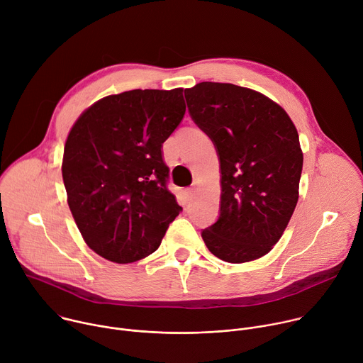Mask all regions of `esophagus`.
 Listing matches in <instances>:
<instances>
[{
    "label": "esophagus",
    "mask_w": 363,
    "mask_h": 363,
    "mask_svg": "<svg viewBox=\"0 0 363 363\" xmlns=\"http://www.w3.org/2000/svg\"><path fill=\"white\" fill-rule=\"evenodd\" d=\"M194 196H195V188H188V189H186V198H188L189 201H192Z\"/></svg>",
    "instance_id": "esophagus-1"
}]
</instances>
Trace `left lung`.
Masks as SVG:
<instances>
[{"mask_svg":"<svg viewBox=\"0 0 363 363\" xmlns=\"http://www.w3.org/2000/svg\"><path fill=\"white\" fill-rule=\"evenodd\" d=\"M185 99L221 171L220 217L202 240L227 263L257 260L280 240L296 208L303 168L297 129L277 103L231 83H198Z\"/></svg>","mask_w":363,"mask_h":363,"instance_id":"left-lung-1","label":"left lung"}]
</instances>
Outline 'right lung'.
<instances>
[{
	"instance_id": "obj_1",
	"label": "right lung",
	"mask_w": 363,
	"mask_h": 363,
	"mask_svg": "<svg viewBox=\"0 0 363 363\" xmlns=\"http://www.w3.org/2000/svg\"><path fill=\"white\" fill-rule=\"evenodd\" d=\"M185 109L182 89H136L100 99L73 125L62 165L67 202L86 244L106 260L157 251L182 211L161 149Z\"/></svg>"
}]
</instances>
